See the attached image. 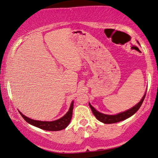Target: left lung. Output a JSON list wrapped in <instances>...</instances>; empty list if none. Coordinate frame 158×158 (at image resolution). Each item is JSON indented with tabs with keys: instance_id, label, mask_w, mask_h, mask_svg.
<instances>
[{
	"instance_id": "8db88e82",
	"label": "left lung",
	"mask_w": 158,
	"mask_h": 158,
	"mask_svg": "<svg viewBox=\"0 0 158 158\" xmlns=\"http://www.w3.org/2000/svg\"><path fill=\"white\" fill-rule=\"evenodd\" d=\"M137 43L139 44V42L137 41ZM146 92H145V94H144L143 98L141 99V100L139 101L137 104H135L134 106H132V108L129 109L127 110L124 111V112H119L118 114H104V113L99 112V111H97L94 106H92V105L90 103H89V105L91 110H92L93 114H94L95 117H96L99 121H100L104 124H113V123H119V122L125 120V119L129 118V117H132L133 114L137 112V111L139 110V107H140V106L142 105V104H143L144 99H145Z\"/></svg>"
}]
</instances>
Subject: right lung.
<instances>
[{
	"label": "right lung",
	"mask_w": 158,
	"mask_h": 158,
	"mask_svg": "<svg viewBox=\"0 0 158 158\" xmlns=\"http://www.w3.org/2000/svg\"><path fill=\"white\" fill-rule=\"evenodd\" d=\"M73 108H74V101L72 102L71 103L70 107L69 109V111L64 115L61 118L56 119L54 121H40V120H35V119H31L29 117H26L23 114L20 112V114L23 119L29 123L31 125L36 127L40 129H42L46 131H59L61 130L65 129L66 127L69 125L70 123L71 119L72 117V112H73Z\"/></svg>",
	"instance_id": "right-lung-1"
}]
</instances>
